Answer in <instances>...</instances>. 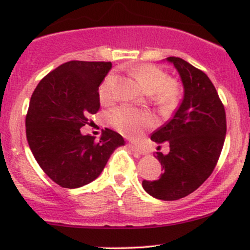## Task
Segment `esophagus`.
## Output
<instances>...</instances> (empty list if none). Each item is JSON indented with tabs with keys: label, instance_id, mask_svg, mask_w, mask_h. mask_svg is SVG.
<instances>
[{
	"label": "esophagus",
	"instance_id": "esophagus-1",
	"mask_svg": "<svg viewBox=\"0 0 250 250\" xmlns=\"http://www.w3.org/2000/svg\"><path fill=\"white\" fill-rule=\"evenodd\" d=\"M129 148L131 149V150L133 151H135V153H137V154H141V155H143V154H146V151H145V149H142L141 147H139V146H136V145H129Z\"/></svg>",
	"mask_w": 250,
	"mask_h": 250
}]
</instances>
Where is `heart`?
Instances as JSON below:
<instances>
[{
    "label": "heart",
    "instance_id": "b5f03b06",
    "mask_svg": "<svg viewBox=\"0 0 250 250\" xmlns=\"http://www.w3.org/2000/svg\"><path fill=\"white\" fill-rule=\"evenodd\" d=\"M131 74L139 81L141 87L150 95L157 104L163 108H173L180 99V87L167 74L153 64H142L134 67ZM115 76L109 74L99 87V97L101 102H109L114 97ZM108 120L116 130L129 137H136L143 129L151 125V116L146 111L121 105L109 113Z\"/></svg>",
    "mask_w": 250,
    "mask_h": 250
}]
</instances>
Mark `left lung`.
Listing matches in <instances>:
<instances>
[{
  "mask_svg": "<svg viewBox=\"0 0 250 250\" xmlns=\"http://www.w3.org/2000/svg\"><path fill=\"white\" fill-rule=\"evenodd\" d=\"M185 88L182 103L173 119L150 139L167 142L169 153L157 151L163 173L159 180L142 181L149 195L165 201L182 199L196 190L213 173L227 133L226 111L219 94L202 70L180 57H168Z\"/></svg>",
  "mask_w": 250,
  "mask_h": 250,
  "instance_id": "1",
  "label": "left lung"
}]
</instances>
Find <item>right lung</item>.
I'll return each mask as SVG.
<instances>
[{"label":"right lung","mask_w":250,"mask_h":250,"mask_svg":"<svg viewBox=\"0 0 250 250\" xmlns=\"http://www.w3.org/2000/svg\"><path fill=\"white\" fill-rule=\"evenodd\" d=\"M110 68L111 62H65L43 77L31 95L28 145L42 170L63 188L95 180L113 151L125 145L121 135L108 128L99 141L81 134L89 116L99 111V87Z\"/></svg>","instance_id":"add662e5"}]
</instances>
